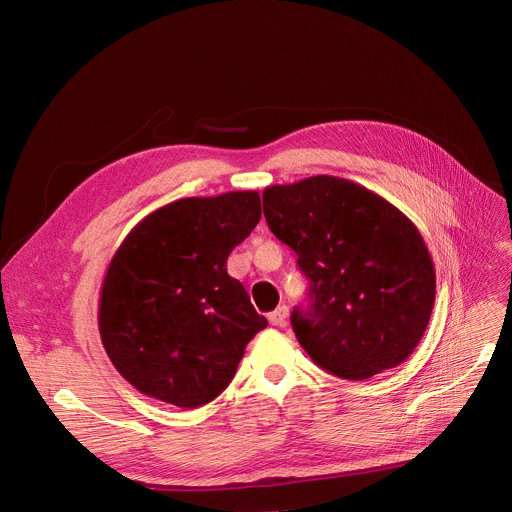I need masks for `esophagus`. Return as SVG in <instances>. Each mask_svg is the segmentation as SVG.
I'll return each instance as SVG.
<instances>
[{"mask_svg":"<svg viewBox=\"0 0 512 512\" xmlns=\"http://www.w3.org/2000/svg\"><path fill=\"white\" fill-rule=\"evenodd\" d=\"M286 317H288V307L286 305L278 307L276 311H272L270 315H267V319H270L272 326H284L286 324Z\"/></svg>","mask_w":512,"mask_h":512,"instance_id":"34e87169","label":"esophagus"}]
</instances>
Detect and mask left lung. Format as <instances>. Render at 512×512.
Segmentation results:
<instances>
[{
  "label": "left lung",
  "mask_w": 512,
  "mask_h": 512,
  "mask_svg": "<svg viewBox=\"0 0 512 512\" xmlns=\"http://www.w3.org/2000/svg\"><path fill=\"white\" fill-rule=\"evenodd\" d=\"M263 213L311 280L309 307L290 321L319 367L361 382L411 357L432 317L436 267L405 213L328 174L267 186Z\"/></svg>",
  "instance_id": "left-lung-1"
}]
</instances>
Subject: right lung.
<instances>
[{"mask_svg":"<svg viewBox=\"0 0 512 512\" xmlns=\"http://www.w3.org/2000/svg\"><path fill=\"white\" fill-rule=\"evenodd\" d=\"M261 220L257 191L186 197L151 211L107 265L99 334L141 394L197 409L234 378L267 326L226 261Z\"/></svg>","mask_w":512,"mask_h":512,"instance_id":"right-lung-1","label":"right lung"}]
</instances>
